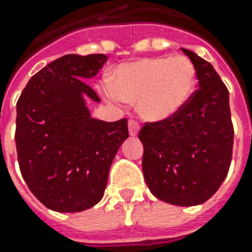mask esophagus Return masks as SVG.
I'll return each mask as SVG.
<instances>
[{"mask_svg":"<svg viewBox=\"0 0 252 252\" xmlns=\"http://www.w3.org/2000/svg\"><path fill=\"white\" fill-rule=\"evenodd\" d=\"M127 126H129V134H130V136H136V134L139 133V130H140V126H139V123H137L136 121H133V119H130V121H129Z\"/></svg>","mask_w":252,"mask_h":252,"instance_id":"34e87169","label":"esophagus"}]
</instances>
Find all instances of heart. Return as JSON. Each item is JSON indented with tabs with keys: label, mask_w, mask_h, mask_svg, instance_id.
<instances>
[{
	"label": "heart",
	"mask_w": 252,
	"mask_h": 252,
	"mask_svg": "<svg viewBox=\"0 0 252 252\" xmlns=\"http://www.w3.org/2000/svg\"><path fill=\"white\" fill-rule=\"evenodd\" d=\"M195 83L196 70L188 57H154L119 65L106 94L115 101L137 102L141 118L158 122L184 108Z\"/></svg>",
	"instance_id": "obj_1"
}]
</instances>
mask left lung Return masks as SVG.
Instances as JSON below:
<instances>
[{
	"instance_id": "obj_1",
	"label": "left lung",
	"mask_w": 252,
	"mask_h": 252,
	"mask_svg": "<svg viewBox=\"0 0 252 252\" xmlns=\"http://www.w3.org/2000/svg\"><path fill=\"white\" fill-rule=\"evenodd\" d=\"M182 52L196 70L199 88L174 116L144 123L139 139L151 193L171 205L195 206L212 198L227 177L234 130L227 87L209 62Z\"/></svg>"
}]
</instances>
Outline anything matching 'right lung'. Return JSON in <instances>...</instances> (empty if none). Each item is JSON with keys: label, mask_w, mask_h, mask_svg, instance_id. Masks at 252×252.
<instances>
[{"label": "right lung", "mask_w": 252, "mask_h": 252, "mask_svg": "<svg viewBox=\"0 0 252 252\" xmlns=\"http://www.w3.org/2000/svg\"><path fill=\"white\" fill-rule=\"evenodd\" d=\"M106 60L105 54H65L34 74L16 103L21 174L56 212H83L101 200L112 161L129 137L127 119H94L84 99L99 102L85 80Z\"/></svg>", "instance_id": "1"}]
</instances>
